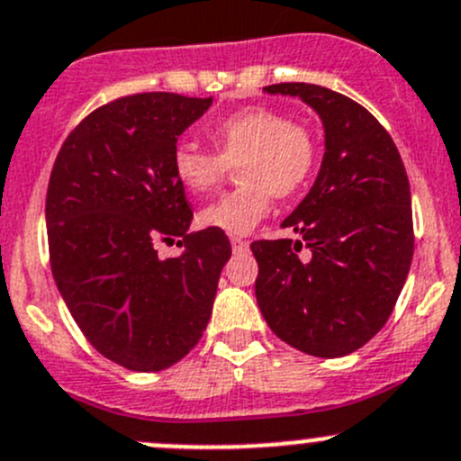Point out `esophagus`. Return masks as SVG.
<instances>
[{
    "instance_id": "1",
    "label": "esophagus",
    "mask_w": 461,
    "mask_h": 461,
    "mask_svg": "<svg viewBox=\"0 0 461 461\" xmlns=\"http://www.w3.org/2000/svg\"><path fill=\"white\" fill-rule=\"evenodd\" d=\"M230 244H232V250H235V253H244V250L249 249V241L241 240V237H230Z\"/></svg>"
}]
</instances>
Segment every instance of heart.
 Returning <instances> with one entry per match:
<instances>
[{
  "mask_svg": "<svg viewBox=\"0 0 461 461\" xmlns=\"http://www.w3.org/2000/svg\"><path fill=\"white\" fill-rule=\"evenodd\" d=\"M215 154L193 143L172 152V172L193 194L215 193L237 166L240 188L199 212L203 229L246 235L271 211L273 197L298 194L313 176L318 145L312 131L271 107H244L212 121L206 130Z\"/></svg>",
  "mask_w": 461,
  "mask_h": 461,
  "instance_id": "heart-1",
  "label": "heart"
}]
</instances>
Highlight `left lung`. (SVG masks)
<instances>
[{
  "label": "left lung",
  "instance_id": "left-lung-1",
  "mask_svg": "<svg viewBox=\"0 0 461 461\" xmlns=\"http://www.w3.org/2000/svg\"><path fill=\"white\" fill-rule=\"evenodd\" d=\"M321 116L325 154L307 197L282 221L298 240H259L255 298L273 334L321 358L357 352L390 318L412 262L410 184L394 140L352 98L280 82ZM307 248V258L299 250Z\"/></svg>",
  "mask_w": 461,
  "mask_h": 461
}]
</instances>
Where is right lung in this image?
Listing matches in <instances>:
<instances>
[{"label":"right lung","mask_w":461,"mask_h":461,"mask_svg":"<svg viewBox=\"0 0 461 461\" xmlns=\"http://www.w3.org/2000/svg\"><path fill=\"white\" fill-rule=\"evenodd\" d=\"M212 98L152 91L112 100L67 136L47 190L51 271L91 345L131 372L175 366L202 339L230 258L224 230L188 232L172 172L179 136ZM185 246L161 260L153 246Z\"/></svg>","instance_id":"obj_1"}]
</instances>
